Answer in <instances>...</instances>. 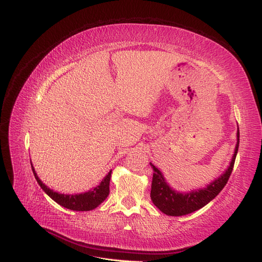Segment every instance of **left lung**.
I'll return each mask as SVG.
<instances>
[{
	"instance_id": "left-lung-1",
	"label": "left lung",
	"mask_w": 262,
	"mask_h": 262,
	"mask_svg": "<svg viewBox=\"0 0 262 262\" xmlns=\"http://www.w3.org/2000/svg\"><path fill=\"white\" fill-rule=\"evenodd\" d=\"M236 137V146L229 168H227V170L221 177L217 178L213 182H210L207 187L204 189H199V190H192L187 193L178 192L173 190V189L166 183L162 172L158 168H155L152 163H149L154 171L151 188V199L153 204L157 206L162 213L169 216H182L190 214L204 207L205 205H207L210 200H213L217 194L222 191V189L225 187L227 180H229V178L232 173L238 149V143H240L238 126Z\"/></svg>"
}]
</instances>
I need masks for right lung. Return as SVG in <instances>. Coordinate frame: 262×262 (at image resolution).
I'll use <instances>...</instances> for the list:
<instances>
[{
  "label": "right lung",
  "mask_w": 262,
  "mask_h": 262,
  "mask_svg": "<svg viewBox=\"0 0 262 262\" xmlns=\"http://www.w3.org/2000/svg\"><path fill=\"white\" fill-rule=\"evenodd\" d=\"M31 169H32L33 174H35L38 185L41 187L42 190L45 191L48 196L54 200V202H56L58 205L63 206V207L71 210H79V211L92 210L96 207H98V206L101 204L109 194V183H110L111 171H109V173L103 178L101 183H100L98 187L93 188L92 190L79 193V194H64V193H59L52 190V189H49L45 183H42L41 180L38 178L32 164H31Z\"/></svg>",
  "instance_id": "add662e5"
}]
</instances>
